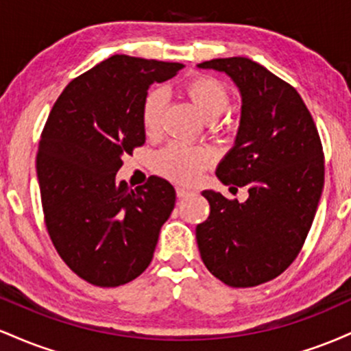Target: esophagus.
I'll return each instance as SVG.
<instances>
[{"label": "esophagus", "mask_w": 351, "mask_h": 351, "mask_svg": "<svg viewBox=\"0 0 351 351\" xmlns=\"http://www.w3.org/2000/svg\"><path fill=\"white\" fill-rule=\"evenodd\" d=\"M191 189H186V188H181V186H178L176 188V196H178V198H186L188 195H191Z\"/></svg>", "instance_id": "esophagus-1"}]
</instances>
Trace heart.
Instances as JSON below:
<instances>
[{
	"label": "heart",
	"instance_id": "b5f03b06",
	"mask_svg": "<svg viewBox=\"0 0 351 351\" xmlns=\"http://www.w3.org/2000/svg\"><path fill=\"white\" fill-rule=\"evenodd\" d=\"M183 90L196 110L208 120L219 117L231 102L228 87L211 75H196L189 79L183 86ZM165 104L167 97L162 88H153L143 97L140 120L143 132L148 136L156 135L162 128ZM211 163V150L206 147H191L184 143H170L155 156L156 171L176 183H193Z\"/></svg>",
	"mask_w": 351,
	"mask_h": 351
}]
</instances>
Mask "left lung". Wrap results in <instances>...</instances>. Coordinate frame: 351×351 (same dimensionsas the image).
I'll return each mask as SVG.
<instances>
[{"mask_svg": "<svg viewBox=\"0 0 351 351\" xmlns=\"http://www.w3.org/2000/svg\"><path fill=\"white\" fill-rule=\"evenodd\" d=\"M243 97L234 147L217 165L224 184L247 186L244 203L203 191L209 216L196 226L201 259L229 287L276 279L299 256L324 189V150L307 106L291 84L247 58L213 59Z\"/></svg>", "mask_w": 351, "mask_h": 351, "instance_id": "obj_1", "label": "left lung"}]
</instances>
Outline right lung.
Returning <instances> with one entry per match:
<instances>
[{"mask_svg": "<svg viewBox=\"0 0 351 351\" xmlns=\"http://www.w3.org/2000/svg\"><path fill=\"white\" fill-rule=\"evenodd\" d=\"M183 67L115 54L71 80L47 117L36 156L44 219L60 259L88 284L123 285L152 263L175 188L150 176L132 189L115 176L145 143L148 87Z\"/></svg>", "mask_w": 351, "mask_h": 351, "instance_id": "1", "label": "right lung"}]
</instances>
